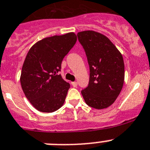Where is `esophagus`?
<instances>
[{
	"label": "esophagus",
	"mask_w": 150,
	"mask_h": 150,
	"mask_svg": "<svg viewBox=\"0 0 150 150\" xmlns=\"http://www.w3.org/2000/svg\"><path fill=\"white\" fill-rule=\"evenodd\" d=\"M72 86L74 87H75V88H76V87H77V83H76V82H73Z\"/></svg>",
	"instance_id": "1"
}]
</instances>
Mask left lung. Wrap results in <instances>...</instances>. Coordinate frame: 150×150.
Segmentation results:
<instances>
[{
  "mask_svg": "<svg viewBox=\"0 0 150 150\" xmlns=\"http://www.w3.org/2000/svg\"><path fill=\"white\" fill-rule=\"evenodd\" d=\"M77 36L90 69L88 86L81 91L82 95L89 107L105 109L114 103L124 84L122 55L110 40L100 33L83 30Z\"/></svg>",
  "mask_w": 150,
  "mask_h": 150,
  "instance_id": "obj_1",
  "label": "left lung"
}]
</instances>
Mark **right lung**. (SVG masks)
Wrapping results in <instances>:
<instances>
[{"instance_id":"1","label":"right lung","mask_w":150,"mask_h":150,"mask_svg":"<svg viewBox=\"0 0 150 150\" xmlns=\"http://www.w3.org/2000/svg\"><path fill=\"white\" fill-rule=\"evenodd\" d=\"M76 40L74 32L52 36L38 41L29 50L22 65L21 86L28 100L40 112H52L64 103L70 84L59 72Z\"/></svg>"}]
</instances>
